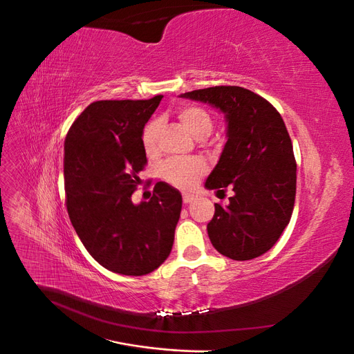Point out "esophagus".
Segmentation results:
<instances>
[{
	"mask_svg": "<svg viewBox=\"0 0 354 354\" xmlns=\"http://www.w3.org/2000/svg\"><path fill=\"white\" fill-rule=\"evenodd\" d=\"M194 199H195V195H190V194H185L183 195V202L185 203H190Z\"/></svg>",
	"mask_w": 354,
	"mask_h": 354,
	"instance_id": "esophagus-1",
	"label": "esophagus"
}]
</instances>
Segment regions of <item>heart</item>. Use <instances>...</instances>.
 <instances>
[{
  "instance_id": "b5f03b06",
  "label": "heart",
  "mask_w": 354,
  "mask_h": 354,
  "mask_svg": "<svg viewBox=\"0 0 354 354\" xmlns=\"http://www.w3.org/2000/svg\"><path fill=\"white\" fill-rule=\"evenodd\" d=\"M178 122L198 140H202L212 131L211 115L199 106L186 104L176 112ZM159 131L160 125L158 121L147 122L142 133V146L147 156H156L159 152ZM205 164L201 159H168L160 165L159 176L168 185L177 189H190L198 178L205 173Z\"/></svg>"
}]
</instances>
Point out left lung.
I'll list each match as a JSON object with an SVG mask.
<instances>
[{
    "instance_id": "8db88e82",
    "label": "left lung",
    "mask_w": 354,
    "mask_h": 354,
    "mask_svg": "<svg viewBox=\"0 0 354 354\" xmlns=\"http://www.w3.org/2000/svg\"><path fill=\"white\" fill-rule=\"evenodd\" d=\"M208 103L226 120L227 142L205 181L209 190L233 189L229 205L216 203L208 236L220 254L245 261L269 251L292 216L297 164L281 113L242 87H209L180 94Z\"/></svg>"
}]
</instances>
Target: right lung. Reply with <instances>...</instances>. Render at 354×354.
<instances>
[{
	"label": "right lung",
	"mask_w": 354,
	"mask_h": 354,
	"mask_svg": "<svg viewBox=\"0 0 354 354\" xmlns=\"http://www.w3.org/2000/svg\"><path fill=\"white\" fill-rule=\"evenodd\" d=\"M162 95L88 104L65 140V190L72 226L104 269L143 276L162 264L174 243L181 195L158 181L152 198L134 203L146 164L142 133Z\"/></svg>",
	"instance_id": "1"
}]
</instances>
